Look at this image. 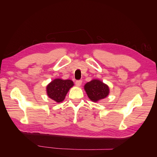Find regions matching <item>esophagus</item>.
<instances>
[{
    "instance_id": "34e87169",
    "label": "esophagus",
    "mask_w": 157,
    "mask_h": 157,
    "mask_svg": "<svg viewBox=\"0 0 157 157\" xmlns=\"http://www.w3.org/2000/svg\"><path fill=\"white\" fill-rule=\"evenodd\" d=\"M82 84V80H77L75 81V84L77 85V86H80Z\"/></svg>"
}]
</instances>
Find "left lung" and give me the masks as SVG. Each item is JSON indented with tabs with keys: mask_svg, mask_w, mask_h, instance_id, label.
<instances>
[{
	"mask_svg": "<svg viewBox=\"0 0 157 157\" xmlns=\"http://www.w3.org/2000/svg\"><path fill=\"white\" fill-rule=\"evenodd\" d=\"M85 91L93 101H98L106 98L109 92V87L99 80H93L85 84Z\"/></svg>",
	"mask_w": 157,
	"mask_h": 157,
	"instance_id": "8db88e82",
	"label": "left lung"
}]
</instances>
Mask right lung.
<instances>
[{
  "label": "right lung",
  "instance_id": "right-lung-1",
  "mask_svg": "<svg viewBox=\"0 0 157 157\" xmlns=\"http://www.w3.org/2000/svg\"><path fill=\"white\" fill-rule=\"evenodd\" d=\"M73 86L72 80L57 78L47 86V94L53 100L59 103L64 100L66 94Z\"/></svg>",
  "mask_w": 157,
  "mask_h": 157
}]
</instances>
